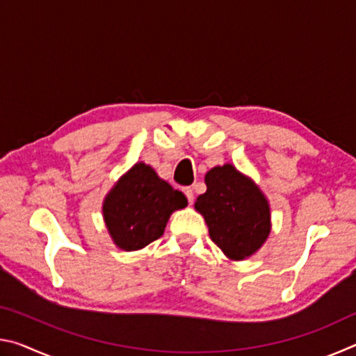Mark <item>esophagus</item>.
Segmentation results:
<instances>
[{"instance_id": "obj_1", "label": "esophagus", "mask_w": 356, "mask_h": 356, "mask_svg": "<svg viewBox=\"0 0 356 356\" xmlns=\"http://www.w3.org/2000/svg\"><path fill=\"white\" fill-rule=\"evenodd\" d=\"M184 193H185V196H186V200H188V204H193V190L191 188H184Z\"/></svg>"}]
</instances>
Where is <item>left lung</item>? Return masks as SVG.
I'll list each match as a JSON object with an SVG mask.
<instances>
[{
    "instance_id": "1",
    "label": "left lung",
    "mask_w": 356,
    "mask_h": 356,
    "mask_svg": "<svg viewBox=\"0 0 356 356\" xmlns=\"http://www.w3.org/2000/svg\"><path fill=\"white\" fill-rule=\"evenodd\" d=\"M207 191L195 207L209 226L210 238L229 259L242 261L261 248L270 234V209L261 190L232 165L206 174Z\"/></svg>"
}]
</instances>
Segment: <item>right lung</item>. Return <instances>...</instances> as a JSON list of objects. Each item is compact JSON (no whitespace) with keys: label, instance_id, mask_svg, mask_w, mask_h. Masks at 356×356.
Here are the masks:
<instances>
[{"label":"right lung","instance_id":"obj_1","mask_svg":"<svg viewBox=\"0 0 356 356\" xmlns=\"http://www.w3.org/2000/svg\"><path fill=\"white\" fill-rule=\"evenodd\" d=\"M186 206L182 191L138 163L119 180L104 204L108 231L119 248L141 250L163 236L170 215Z\"/></svg>","mask_w":356,"mask_h":356}]
</instances>
